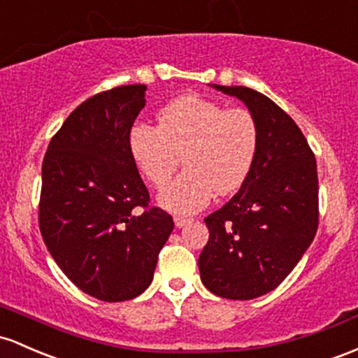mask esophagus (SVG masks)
<instances>
[{"label":"esophagus","instance_id":"34e87169","mask_svg":"<svg viewBox=\"0 0 358 358\" xmlns=\"http://www.w3.org/2000/svg\"><path fill=\"white\" fill-rule=\"evenodd\" d=\"M192 222V219H188V217H180V215H175V224H176V227H183V226H187V224H190Z\"/></svg>","mask_w":358,"mask_h":358}]
</instances>
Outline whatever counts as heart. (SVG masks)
I'll list each match as a JSON object with an SVG mask.
<instances>
[{
    "label": "heart",
    "instance_id": "obj_1",
    "mask_svg": "<svg viewBox=\"0 0 358 358\" xmlns=\"http://www.w3.org/2000/svg\"><path fill=\"white\" fill-rule=\"evenodd\" d=\"M258 146L260 129L253 113L197 95L161 108L158 127L136 124L129 132L136 166L155 187L170 182L183 156L187 170L158 197L161 206L178 214L202 209L214 192H236L248 178Z\"/></svg>",
    "mask_w": 358,
    "mask_h": 358
}]
</instances>
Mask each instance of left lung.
Listing matches in <instances>:
<instances>
[{
  "mask_svg": "<svg viewBox=\"0 0 358 358\" xmlns=\"http://www.w3.org/2000/svg\"><path fill=\"white\" fill-rule=\"evenodd\" d=\"M210 86L248 107L260 146L238 194L203 219L210 234L199 257L200 278L215 296L248 301L278 287L316 236V159L296 122L268 96Z\"/></svg>",
  "mask_w": 358,
  "mask_h": 358,
  "instance_id": "obj_1",
  "label": "left lung"
}]
</instances>
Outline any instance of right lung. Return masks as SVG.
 I'll list each match as a JSON object with an SVG mask.
<instances>
[{
    "label": "right lung",
    "mask_w": 358,
    "mask_h": 358,
    "mask_svg": "<svg viewBox=\"0 0 358 358\" xmlns=\"http://www.w3.org/2000/svg\"><path fill=\"white\" fill-rule=\"evenodd\" d=\"M146 90L127 85L88 98L64 120L42 163L38 224L47 250L78 289L105 302L134 299L149 287L175 227L170 214L148 209L129 149Z\"/></svg>",
    "instance_id": "1"
}]
</instances>
